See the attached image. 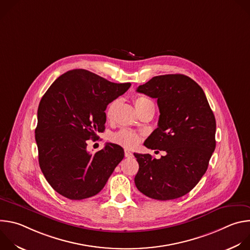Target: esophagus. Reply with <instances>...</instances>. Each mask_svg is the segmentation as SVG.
Listing matches in <instances>:
<instances>
[{"mask_svg":"<svg viewBox=\"0 0 250 250\" xmlns=\"http://www.w3.org/2000/svg\"><path fill=\"white\" fill-rule=\"evenodd\" d=\"M132 155H133V154H132L129 150H127V149L125 150V157H132Z\"/></svg>","mask_w":250,"mask_h":250,"instance_id":"1","label":"esophagus"}]
</instances>
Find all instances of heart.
<instances>
[{"label": "heart", "mask_w": 250, "mask_h": 250, "mask_svg": "<svg viewBox=\"0 0 250 250\" xmlns=\"http://www.w3.org/2000/svg\"><path fill=\"white\" fill-rule=\"evenodd\" d=\"M118 104H119L118 100H114L109 104L108 108H106V111H105L106 118L108 119L113 118L115 111L118 106ZM134 104L138 113L146 110V108H148V106H154L152 101L145 96H136L134 98ZM113 140L116 142V144L125 148H134L139 144L140 135L133 130L124 128L113 136Z\"/></svg>", "instance_id": "obj_1"}]
</instances>
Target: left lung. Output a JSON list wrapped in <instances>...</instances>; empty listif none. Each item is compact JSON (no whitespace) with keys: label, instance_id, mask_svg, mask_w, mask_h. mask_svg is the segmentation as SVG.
Instances as JSON below:
<instances>
[{"label":"left lung","instance_id":"8db88e82","mask_svg":"<svg viewBox=\"0 0 250 250\" xmlns=\"http://www.w3.org/2000/svg\"><path fill=\"white\" fill-rule=\"evenodd\" d=\"M136 92L157 99L158 127L145 146L166 152L160 159L133 153L136 188L159 201L188 194L206 173L216 148V119L203 89L182 74L155 76Z\"/></svg>","mask_w":250,"mask_h":250}]
</instances>
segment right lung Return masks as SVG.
<instances>
[{
	"mask_svg": "<svg viewBox=\"0 0 250 250\" xmlns=\"http://www.w3.org/2000/svg\"><path fill=\"white\" fill-rule=\"evenodd\" d=\"M130 85L74 69L58 77L42 98L35 128L39 162L49 185L61 196L83 200L97 195L123 160L122 146L106 144L90 153L87 141L104 130L106 105Z\"/></svg>",
	"mask_w": 250,
	"mask_h": 250,
	"instance_id": "1",
	"label": "right lung"
}]
</instances>
